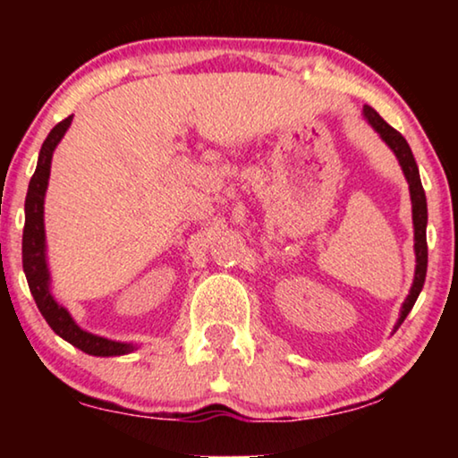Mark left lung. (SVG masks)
I'll list each match as a JSON object with an SVG mask.
<instances>
[{"label": "left lung", "mask_w": 458, "mask_h": 458, "mask_svg": "<svg viewBox=\"0 0 458 458\" xmlns=\"http://www.w3.org/2000/svg\"><path fill=\"white\" fill-rule=\"evenodd\" d=\"M365 112V118L369 124L377 131L403 166V173L406 181H409V191H411V202H412V225H415V256H417V267H415V279H412V287L406 296L403 310H400V318L396 323V329L403 325V321L409 315L412 306H415L419 293L423 290L425 284V273H428V237H425V227H428V199H425V191L421 185V177H419V168L415 162V156H412L409 143L403 135L398 133L396 129L390 127L384 118H381L377 112H375L371 106H365L362 108Z\"/></svg>", "instance_id": "left-lung-1"}]
</instances>
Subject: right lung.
<instances>
[{
	"instance_id": "obj_1",
	"label": "right lung",
	"mask_w": 458,
	"mask_h": 458,
	"mask_svg": "<svg viewBox=\"0 0 458 458\" xmlns=\"http://www.w3.org/2000/svg\"><path fill=\"white\" fill-rule=\"evenodd\" d=\"M72 116L55 124L49 131L47 140L43 141L39 160H37L35 174L30 177L27 202H24V231H22V268L27 275L29 290L33 293L37 309L46 318L49 327L58 334L62 340L72 344L74 348L83 350L91 356H121L133 350V344L106 340V337L93 335L83 331L72 321L71 312L64 306L55 302L49 292V271L46 260V227H43V199H46L49 168H52V156L66 129L71 127Z\"/></svg>"
}]
</instances>
